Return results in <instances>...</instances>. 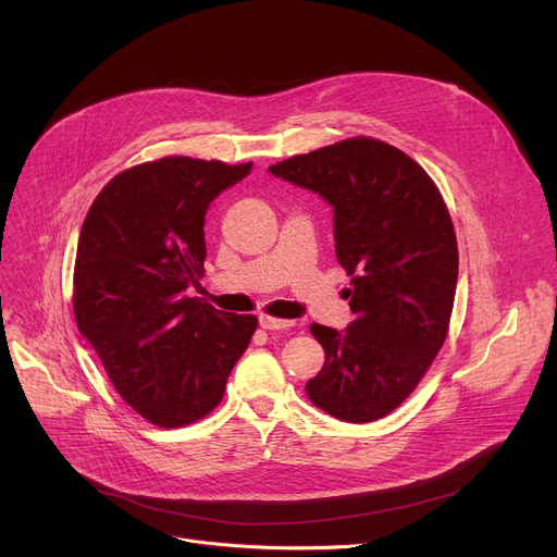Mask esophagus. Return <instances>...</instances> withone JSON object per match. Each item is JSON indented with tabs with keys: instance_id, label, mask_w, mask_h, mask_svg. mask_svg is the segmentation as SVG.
Wrapping results in <instances>:
<instances>
[{
	"instance_id": "obj_1",
	"label": "esophagus",
	"mask_w": 557,
	"mask_h": 557,
	"mask_svg": "<svg viewBox=\"0 0 557 557\" xmlns=\"http://www.w3.org/2000/svg\"><path fill=\"white\" fill-rule=\"evenodd\" d=\"M260 326L264 331H286V329H293L295 322L277 320V317H269V314H260Z\"/></svg>"
}]
</instances>
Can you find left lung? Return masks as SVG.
<instances>
[{
  "instance_id": "8db88e82",
  "label": "left lung",
  "mask_w": 557,
  "mask_h": 557,
  "mask_svg": "<svg viewBox=\"0 0 557 557\" xmlns=\"http://www.w3.org/2000/svg\"><path fill=\"white\" fill-rule=\"evenodd\" d=\"M333 207L335 251L352 277L355 322L312 324L326 352L308 399L335 419L370 423L399 408L441 350L458 247L441 191L408 153L357 136L271 165Z\"/></svg>"
}]
</instances>
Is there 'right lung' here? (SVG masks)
Returning <instances> with one entry per match:
<instances>
[{
  "instance_id": "obj_1",
  "label": "right lung",
  "mask_w": 557,
  "mask_h": 557,
  "mask_svg": "<svg viewBox=\"0 0 557 557\" xmlns=\"http://www.w3.org/2000/svg\"><path fill=\"white\" fill-rule=\"evenodd\" d=\"M251 168L187 156L136 165L103 187L78 235V333L116 392L158 428L207 417L258 329L256 314L185 293L205 271L209 205Z\"/></svg>"
}]
</instances>
